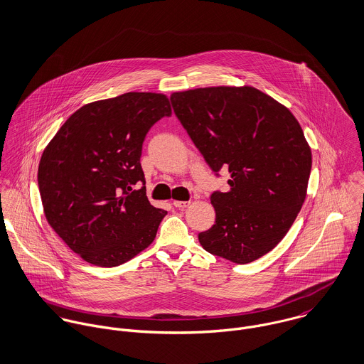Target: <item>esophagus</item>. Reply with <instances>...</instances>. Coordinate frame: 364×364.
Instances as JSON below:
<instances>
[{
    "label": "esophagus",
    "mask_w": 364,
    "mask_h": 364,
    "mask_svg": "<svg viewBox=\"0 0 364 364\" xmlns=\"http://www.w3.org/2000/svg\"><path fill=\"white\" fill-rule=\"evenodd\" d=\"M172 205H173L176 208H188V206L191 205V202H181V200H175Z\"/></svg>",
    "instance_id": "1"
}]
</instances>
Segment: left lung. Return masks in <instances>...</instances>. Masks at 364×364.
Wrapping results in <instances>:
<instances>
[{
    "instance_id": "left-lung-1",
    "label": "left lung",
    "mask_w": 364,
    "mask_h": 364,
    "mask_svg": "<svg viewBox=\"0 0 364 364\" xmlns=\"http://www.w3.org/2000/svg\"><path fill=\"white\" fill-rule=\"evenodd\" d=\"M173 112L227 192L210 198L213 227L199 234L211 255L250 263L287 234L306 200L311 149L294 114L254 87H208L171 95Z\"/></svg>"
}]
</instances>
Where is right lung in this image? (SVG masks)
Returning <instances> with one entry per match:
<instances>
[{
    "instance_id": "add662e5",
    "label": "right lung",
    "mask_w": 364,
    "mask_h": 364,
    "mask_svg": "<svg viewBox=\"0 0 364 364\" xmlns=\"http://www.w3.org/2000/svg\"><path fill=\"white\" fill-rule=\"evenodd\" d=\"M164 94L127 92L84 105L45 149L38 183L48 223L95 266L134 258L156 238L166 211L149 202L140 158L146 134L171 116Z\"/></svg>"
}]
</instances>
